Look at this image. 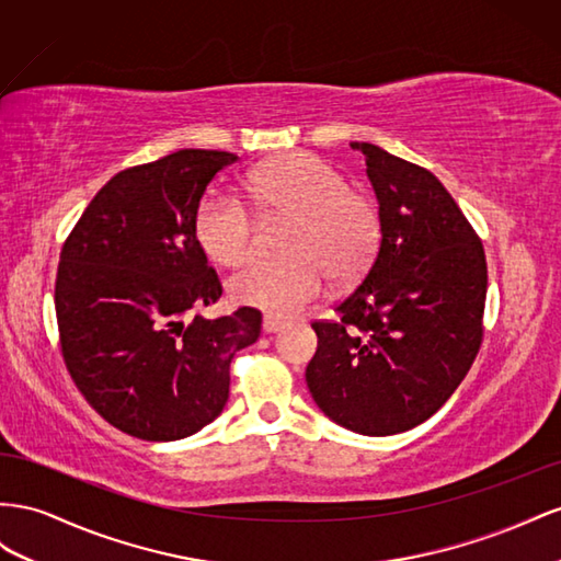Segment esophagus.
Instances as JSON below:
<instances>
[{"label":"esophagus","mask_w":561,"mask_h":561,"mask_svg":"<svg viewBox=\"0 0 561 561\" xmlns=\"http://www.w3.org/2000/svg\"><path fill=\"white\" fill-rule=\"evenodd\" d=\"M286 327V322H282V319H277V317H272V314H265L263 317V331L265 333H277V331H284Z\"/></svg>","instance_id":"1"}]
</instances>
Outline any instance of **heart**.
Returning <instances> with one entry per match:
<instances>
[{"instance_id": "obj_1", "label": "heart", "mask_w": 561, "mask_h": 561, "mask_svg": "<svg viewBox=\"0 0 561 561\" xmlns=\"http://www.w3.org/2000/svg\"><path fill=\"white\" fill-rule=\"evenodd\" d=\"M247 192L267 216L289 214L279 259H253L230 282L242 306L277 317H294L322 294L325 272L355 277L369 265L378 244V209L343 173L310 152H286L249 173ZM197 239L220 265H239L259 244V222L249 206L228 192L199 204Z\"/></svg>"}]
</instances>
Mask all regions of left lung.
Returning <instances> with one entry per match:
<instances>
[{
  "mask_svg": "<svg viewBox=\"0 0 561 561\" xmlns=\"http://www.w3.org/2000/svg\"><path fill=\"white\" fill-rule=\"evenodd\" d=\"M380 242L366 277L314 322L306 380L333 423L397 435L437 413L482 345L486 259L477 232L435 173L371 142Z\"/></svg>",
  "mask_w": 561,
  "mask_h": 561,
  "instance_id": "1",
  "label": "left lung"
}]
</instances>
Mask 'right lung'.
Returning <instances> with one entry per match:
<instances>
[{"instance_id": "add662e5", "label": "right lung", "mask_w": 561, "mask_h": 561, "mask_svg": "<svg viewBox=\"0 0 561 561\" xmlns=\"http://www.w3.org/2000/svg\"><path fill=\"white\" fill-rule=\"evenodd\" d=\"M234 162L232 152L179 150L124 169L62 244V359L87 402L131 437L173 442L218 419L232 357L261 335L253 308L183 322L222 294L195 222L206 185Z\"/></svg>"}]
</instances>
